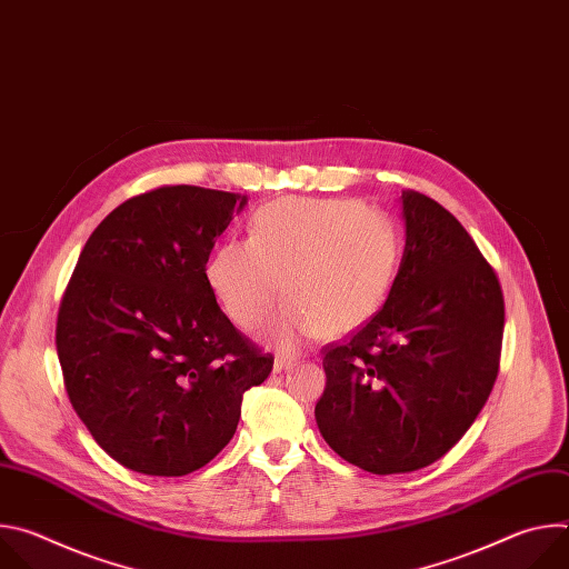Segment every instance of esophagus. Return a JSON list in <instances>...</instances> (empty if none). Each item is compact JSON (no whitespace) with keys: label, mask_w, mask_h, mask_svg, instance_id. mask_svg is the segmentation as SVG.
<instances>
[{"label":"esophagus","mask_w":569,"mask_h":569,"mask_svg":"<svg viewBox=\"0 0 569 569\" xmlns=\"http://www.w3.org/2000/svg\"><path fill=\"white\" fill-rule=\"evenodd\" d=\"M290 367H292V360H286V358H277L272 369H274V373H281L283 369H290Z\"/></svg>","instance_id":"esophagus-1"}]
</instances>
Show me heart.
Here are the masks:
<instances>
[{"instance_id":"heart-1","label":"heart","mask_w":569,"mask_h":569,"mask_svg":"<svg viewBox=\"0 0 569 569\" xmlns=\"http://www.w3.org/2000/svg\"><path fill=\"white\" fill-rule=\"evenodd\" d=\"M400 257V229L385 211L342 198H283L254 213L250 240L220 242L207 281L242 331L261 327L286 295L268 338L297 351L319 333L342 338L369 323L391 292Z\"/></svg>"}]
</instances>
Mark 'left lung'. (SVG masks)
<instances>
[{
	"label": "left lung",
	"mask_w": 569,
	"mask_h": 569,
	"mask_svg": "<svg viewBox=\"0 0 569 569\" xmlns=\"http://www.w3.org/2000/svg\"><path fill=\"white\" fill-rule=\"evenodd\" d=\"M405 250L380 312L323 356L317 428L345 461L412 472L441 459L489 398L505 333V297L461 222L402 191Z\"/></svg>",
	"instance_id": "left-lung-1"
}]
</instances>
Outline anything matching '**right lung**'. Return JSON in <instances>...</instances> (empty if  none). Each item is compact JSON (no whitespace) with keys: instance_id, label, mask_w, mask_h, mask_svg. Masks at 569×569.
<instances>
[{"instance_id":"right-lung-1","label":"right lung","mask_w":569,"mask_h":569,"mask_svg":"<svg viewBox=\"0 0 569 569\" xmlns=\"http://www.w3.org/2000/svg\"><path fill=\"white\" fill-rule=\"evenodd\" d=\"M248 196L161 187L88 238L60 303L56 349L76 415L121 466L182 477L233 437L272 356L220 310L207 261Z\"/></svg>"}]
</instances>
